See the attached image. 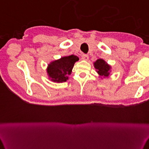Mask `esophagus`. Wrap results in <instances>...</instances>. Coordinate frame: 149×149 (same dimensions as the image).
<instances>
[{"label":"esophagus","mask_w":149,"mask_h":149,"mask_svg":"<svg viewBox=\"0 0 149 149\" xmlns=\"http://www.w3.org/2000/svg\"><path fill=\"white\" fill-rule=\"evenodd\" d=\"M81 59L84 60V61H88V56L86 54H83L82 56H81Z\"/></svg>","instance_id":"34e87169"}]
</instances>
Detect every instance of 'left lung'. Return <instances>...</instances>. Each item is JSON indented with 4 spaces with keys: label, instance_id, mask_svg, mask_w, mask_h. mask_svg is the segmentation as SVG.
I'll list each match as a JSON object with an SVG mask.
<instances>
[{
    "label": "left lung",
    "instance_id": "left-lung-1",
    "mask_svg": "<svg viewBox=\"0 0 149 149\" xmlns=\"http://www.w3.org/2000/svg\"><path fill=\"white\" fill-rule=\"evenodd\" d=\"M93 65L96 68L97 73L100 75V77H108L110 75L111 67L104 60L98 59L93 63Z\"/></svg>",
    "mask_w": 149,
    "mask_h": 149
}]
</instances>
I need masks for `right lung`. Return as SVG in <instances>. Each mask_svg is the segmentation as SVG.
Wrapping results in <instances>:
<instances>
[{
  "mask_svg": "<svg viewBox=\"0 0 149 149\" xmlns=\"http://www.w3.org/2000/svg\"><path fill=\"white\" fill-rule=\"evenodd\" d=\"M78 61L79 58L77 56L71 55L51 62L47 68L48 77L54 82L66 81L68 79V75L71 74L74 63Z\"/></svg>",
  "mask_w": 149,
  "mask_h": 149,
  "instance_id": "add662e5",
  "label": "right lung"
}]
</instances>
